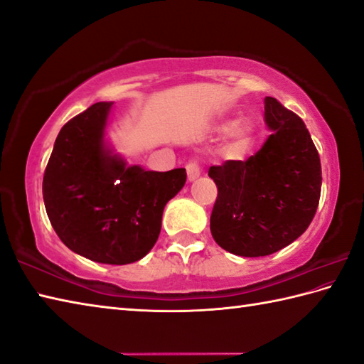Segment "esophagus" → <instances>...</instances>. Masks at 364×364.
<instances>
[{
    "instance_id": "1",
    "label": "esophagus",
    "mask_w": 364,
    "mask_h": 364,
    "mask_svg": "<svg viewBox=\"0 0 364 364\" xmlns=\"http://www.w3.org/2000/svg\"><path fill=\"white\" fill-rule=\"evenodd\" d=\"M186 170H188V180L189 181H194V180H197L198 176H200V166H198V162L197 161H189L188 164H186Z\"/></svg>"
}]
</instances>
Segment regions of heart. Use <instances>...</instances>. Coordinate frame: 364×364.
I'll return each mask as SVG.
<instances>
[{"mask_svg":"<svg viewBox=\"0 0 364 364\" xmlns=\"http://www.w3.org/2000/svg\"><path fill=\"white\" fill-rule=\"evenodd\" d=\"M229 124H223L220 126V129L225 131ZM249 140H251V127L246 123H238L235 124V127L232 129V141H230V146L233 149H241V148H246Z\"/></svg>","mask_w":364,"mask_h":364,"instance_id":"1","label":"heart"}]
</instances>
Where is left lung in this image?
<instances>
[{
  "label": "left lung",
  "mask_w": 364,
  "mask_h": 364,
  "mask_svg": "<svg viewBox=\"0 0 364 364\" xmlns=\"http://www.w3.org/2000/svg\"><path fill=\"white\" fill-rule=\"evenodd\" d=\"M272 135L246 161H225L208 175L218 186L210 229L235 255H269L304 233L314 219L322 166L303 119L277 99L265 97Z\"/></svg>",
  "instance_id": "left-lung-1"
}]
</instances>
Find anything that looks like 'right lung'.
<instances>
[{"mask_svg":"<svg viewBox=\"0 0 364 364\" xmlns=\"http://www.w3.org/2000/svg\"><path fill=\"white\" fill-rule=\"evenodd\" d=\"M112 104L97 102L61 127L42 194L50 224L70 251L126 265L151 251L164 206L186 183V168L151 172L112 154L104 129Z\"/></svg>","mask_w":364,"mask_h":364,"instance_id":"obj_1","label":"right lung"}]
</instances>
